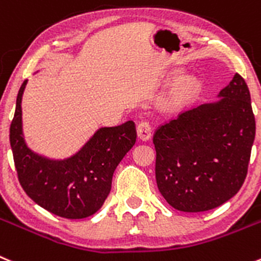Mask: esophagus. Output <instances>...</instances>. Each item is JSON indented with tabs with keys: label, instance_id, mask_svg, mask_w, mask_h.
Returning <instances> with one entry per match:
<instances>
[{
	"label": "esophagus",
	"instance_id": "1",
	"mask_svg": "<svg viewBox=\"0 0 261 261\" xmlns=\"http://www.w3.org/2000/svg\"><path fill=\"white\" fill-rule=\"evenodd\" d=\"M136 133H138V138L143 142H147L149 140L150 135H152V127H150L149 122L147 121H142L136 126Z\"/></svg>",
	"mask_w": 261,
	"mask_h": 261
}]
</instances>
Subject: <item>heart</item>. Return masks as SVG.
<instances>
[{
    "instance_id": "heart-1",
    "label": "heart",
    "mask_w": 261,
    "mask_h": 261,
    "mask_svg": "<svg viewBox=\"0 0 261 261\" xmlns=\"http://www.w3.org/2000/svg\"><path fill=\"white\" fill-rule=\"evenodd\" d=\"M199 81L196 77H187L177 84L165 100L167 109H179L193 100L199 91Z\"/></svg>"
}]
</instances>
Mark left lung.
Masks as SVG:
<instances>
[{
	"mask_svg": "<svg viewBox=\"0 0 261 261\" xmlns=\"http://www.w3.org/2000/svg\"><path fill=\"white\" fill-rule=\"evenodd\" d=\"M218 101L182 112L155 130V180L170 206L215 208L237 194L247 175L255 117L245 80L236 73Z\"/></svg>",
	"mask_w": 261,
	"mask_h": 261,
	"instance_id": "1",
	"label": "left lung"
}]
</instances>
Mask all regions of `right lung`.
Instances as JSON below:
<instances>
[{
    "mask_svg": "<svg viewBox=\"0 0 261 261\" xmlns=\"http://www.w3.org/2000/svg\"><path fill=\"white\" fill-rule=\"evenodd\" d=\"M23 82L10 126V144L19 182L29 198L45 210L65 219L91 216L103 206L118 164L136 142L133 121L100 127L86 144L65 160H51L27 147L21 123Z\"/></svg>",
    "mask_w": 261,
    "mask_h": 261,
    "instance_id": "1",
    "label": "right lung"
}]
</instances>
